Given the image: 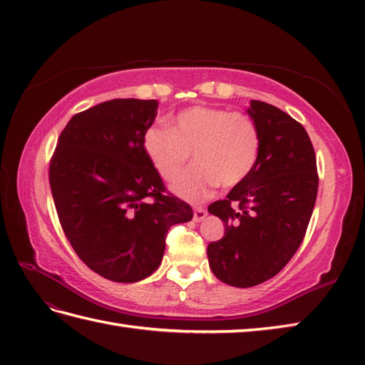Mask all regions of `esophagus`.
I'll use <instances>...</instances> for the list:
<instances>
[{
    "mask_svg": "<svg viewBox=\"0 0 365 365\" xmlns=\"http://www.w3.org/2000/svg\"><path fill=\"white\" fill-rule=\"evenodd\" d=\"M206 215H207V210L203 206H197L195 210H193V220L195 222H201Z\"/></svg>",
    "mask_w": 365,
    "mask_h": 365,
    "instance_id": "esophagus-1",
    "label": "esophagus"
}]
</instances>
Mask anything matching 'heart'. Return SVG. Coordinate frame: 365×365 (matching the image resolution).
<instances>
[{"label": "heart", "mask_w": 365, "mask_h": 365, "mask_svg": "<svg viewBox=\"0 0 365 365\" xmlns=\"http://www.w3.org/2000/svg\"><path fill=\"white\" fill-rule=\"evenodd\" d=\"M143 150L158 173L172 181L193 153L195 165L173 182L178 195L200 201L215 187H234L247 180L261 151V134L244 112L192 106L170 125H153L143 134Z\"/></svg>", "instance_id": "b5f03b06"}]
</instances>
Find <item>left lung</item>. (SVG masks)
I'll return each mask as SVG.
<instances>
[{
    "instance_id": "obj_1",
    "label": "left lung",
    "mask_w": 365,
    "mask_h": 365,
    "mask_svg": "<svg viewBox=\"0 0 365 365\" xmlns=\"http://www.w3.org/2000/svg\"><path fill=\"white\" fill-rule=\"evenodd\" d=\"M247 112L261 134L256 165L207 207L225 223L223 237L207 245L209 267L234 287L257 286L284 269L304 239L319 189L303 125L264 101L251 100Z\"/></svg>"
}]
</instances>
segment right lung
<instances>
[{"mask_svg":"<svg viewBox=\"0 0 365 365\" xmlns=\"http://www.w3.org/2000/svg\"><path fill=\"white\" fill-rule=\"evenodd\" d=\"M158 104L117 98L79 112L50 162L54 206L70 245L88 269L115 282L150 277L170 226L193 217L185 201L167 193L143 150Z\"/></svg>","mask_w":365,"mask_h":365,"instance_id":"add662e5","label":"right lung"}]
</instances>
